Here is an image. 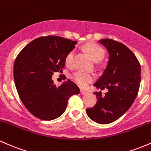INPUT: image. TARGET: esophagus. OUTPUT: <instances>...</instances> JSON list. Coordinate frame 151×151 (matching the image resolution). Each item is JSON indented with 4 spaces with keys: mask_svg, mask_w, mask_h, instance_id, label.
I'll return each mask as SVG.
<instances>
[{
    "mask_svg": "<svg viewBox=\"0 0 151 151\" xmlns=\"http://www.w3.org/2000/svg\"><path fill=\"white\" fill-rule=\"evenodd\" d=\"M80 93H81V94H82V95H85V94H87V91H84V90H82V89H81V91H80Z\"/></svg>",
    "mask_w": 151,
    "mask_h": 151,
    "instance_id": "1",
    "label": "esophagus"
}]
</instances>
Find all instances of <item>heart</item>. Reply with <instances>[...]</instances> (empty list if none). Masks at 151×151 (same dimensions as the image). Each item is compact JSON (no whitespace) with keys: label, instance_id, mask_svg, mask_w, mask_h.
I'll use <instances>...</instances> for the list:
<instances>
[{"label":"heart","instance_id":"1","mask_svg":"<svg viewBox=\"0 0 151 151\" xmlns=\"http://www.w3.org/2000/svg\"><path fill=\"white\" fill-rule=\"evenodd\" d=\"M84 50L87 52V54L90 56L91 59L94 61L98 62L103 59L105 57V50L103 48L101 47L99 45L95 44V43H90L88 44L85 45L83 46ZM75 56V51L71 50L67 54L65 57V64L68 67H72L73 65V59ZM73 80L77 83L78 86L81 87L86 86L90 82L92 81L94 78V76L92 74L87 73L83 72V71L78 70L76 71L72 76H71Z\"/></svg>","mask_w":151,"mask_h":151}]
</instances>
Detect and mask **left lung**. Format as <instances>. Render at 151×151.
Here are the masks:
<instances>
[{"instance_id":"obj_1","label":"left lung","mask_w":151,"mask_h":151,"mask_svg":"<svg viewBox=\"0 0 151 151\" xmlns=\"http://www.w3.org/2000/svg\"><path fill=\"white\" fill-rule=\"evenodd\" d=\"M108 49L109 61L103 74L94 84L108 92L95 91L97 103L87 108L86 114L94 122L108 124L129 109L136 99L141 81V67L134 53L123 43L113 39L99 41Z\"/></svg>"}]
</instances>
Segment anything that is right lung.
<instances>
[{
  "label": "right lung",
  "instance_id": "right-lung-1",
  "mask_svg": "<svg viewBox=\"0 0 151 151\" xmlns=\"http://www.w3.org/2000/svg\"><path fill=\"white\" fill-rule=\"evenodd\" d=\"M77 41L49 35L31 41L17 57L14 65V83L19 98L35 117L51 121L66 110L68 99L80 92L68 79L60 86L54 84V73L61 72L65 57Z\"/></svg>",
  "mask_w": 151,
  "mask_h": 151
}]
</instances>
